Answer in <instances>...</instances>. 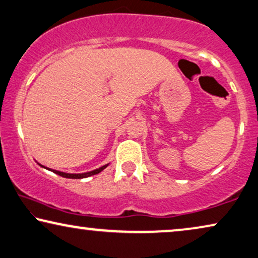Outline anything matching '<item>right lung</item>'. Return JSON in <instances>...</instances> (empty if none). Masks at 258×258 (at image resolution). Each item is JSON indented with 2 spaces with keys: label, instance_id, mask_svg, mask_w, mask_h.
Masks as SVG:
<instances>
[{
  "label": "right lung",
  "instance_id": "add662e5",
  "mask_svg": "<svg viewBox=\"0 0 258 258\" xmlns=\"http://www.w3.org/2000/svg\"><path fill=\"white\" fill-rule=\"evenodd\" d=\"M39 165H40V164H39ZM40 166L44 167V169L48 170V171H52V172H54L55 174L60 175V177L70 178V179H83V178H87V177H91V175H94V174L100 173L102 170L106 169V167L108 166V164H106V165H103V166H101V167H99V169L93 170V171H89V172H85V173H66V172H61V171L48 169V167H45V166H43V165H40Z\"/></svg>",
  "mask_w": 258,
  "mask_h": 258
}]
</instances>
